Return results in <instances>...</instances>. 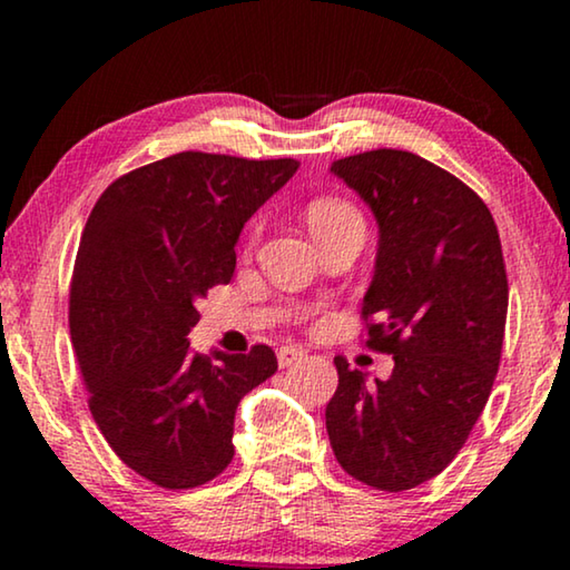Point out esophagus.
<instances>
[{"label": "esophagus", "instance_id": "obj_1", "mask_svg": "<svg viewBox=\"0 0 570 570\" xmlns=\"http://www.w3.org/2000/svg\"><path fill=\"white\" fill-rule=\"evenodd\" d=\"M303 350L301 347H293V345H283L277 350V363H279V368H287V365H295V363H301L303 361Z\"/></svg>", "mask_w": 570, "mask_h": 570}]
</instances>
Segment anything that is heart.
<instances>
[{
    "label": "heart",
    "mask_w": 570,
    "mask_h": 570,
    "mask_svg": "<svg viewBox=\"0 0 570 570\" xmlns=\"http://www.w3.org/2000/svg\"><path fill=\"white\" fill-rule=\"evenodd\" d=\"M308 225L314 230V236H322V233H330L345 223H363V215L357 213V207L350 205L345 199H316L308 205ZM262 225L254 223L252 233H248V246L256 244L259 238Z\"/></svg>",
    "instance_id": "1"
}]
</instances>
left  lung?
Here are the masks:
<instances>
[{
	"label": "left lung",
	"mask_w": 570,
	"mask_h": 570,
	"mask_svg": "<svg viewBox=\"0 0 570 570\" xmlns=\"http://www.w3.org/2000/svg\"><path fill=\"white\" fill-rule=\"evenodd\" d=\"M332 170L379 220L361 318L365 347L394 368L371 384L334 357L326 433L350 478L402 493L446 470L485 410L509 311L501 236L470 186L415 153L381 147Z\"/></svg>",
	"instance_id": "left-lung-1"
}]
</instances>
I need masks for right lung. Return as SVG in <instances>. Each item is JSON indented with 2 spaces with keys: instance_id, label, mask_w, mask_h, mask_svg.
I'll return each instance as SVG.
<instances>
[{
  "instance_id": "right-lung-1",
  "label": "right lung",
  "mask_w": 570,
  "mask_h": 570,
  "mask_svg": "<svg viewBox=\"0 0 570 570\" xmlns=\"http://www.w3.org/2000/svg\"><path fill=\"white\" fill-rule=\"evenodd\" d=\"M298 160L176 153L116 178L92 207L69 287V334L108 446L166 490L215 480L233 459L244 396L277 371L267 345L194 353L209 287L228 285L240 228Z\"/></svg>"
}]
</instances>
